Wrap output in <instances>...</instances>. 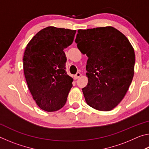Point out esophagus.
<instances>
[{
  "mask_svg": "<svg viewBox=\"0 0 149 149\" xmlns=\"http://www.w3.org/2000/svg\"><path fill=\"white\" fill-rule=\"evenodd\" d=\"M81 75V73H79V72H77L76 74H75V75H74V79H78V78H79Z\"/></svg>",
  "mask_w": 149,
  "mask_h": 149,
  "instance_id": "esophagus-1",
  "label": "esophagus"
}]
</instances>
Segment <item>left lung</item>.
<instances>
[{
	"instance_id": "left-lung-1",
	"label": "left lung",
	"mask_w": 149,
	"mask_h": 149,
	"mask_svg": "<svg viewBox=\"0 0 149 149\" xmlns=\"http://www.w3.org/2000/svg\"><path fill=\"white\" fill-rule=\"evenodd\" d=\"M87 62V86L82 91L87 104L110 111L122 101L134 75L135 56L129 40L114 27L79 29L75 40Z\"/></svg>"
}]
</instances>
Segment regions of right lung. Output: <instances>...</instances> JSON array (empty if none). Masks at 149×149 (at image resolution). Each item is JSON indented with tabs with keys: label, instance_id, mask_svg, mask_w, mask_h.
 Instances as JSON below:
<instances>
[{
	"label": "right lung",
	"instance_id": "1",
	"mask_svg": "<svg viewBox=\"0 0 149 149\" xmlns=\"http://www.w3.org/2000/svg\"><path fill=\"white\" fill-rule=\"evenodd\" d=\"M76 30L49 26L27 45L23 58L24 75L37 106L55 112L65 105L73 79L66 74L64 49L74 41Z\"/></svg>",
	"mask_w": 149,
	"mask_h": 149
}]
</instances>
